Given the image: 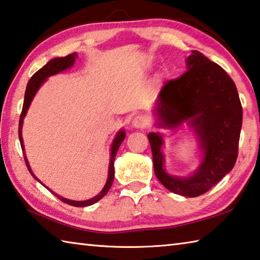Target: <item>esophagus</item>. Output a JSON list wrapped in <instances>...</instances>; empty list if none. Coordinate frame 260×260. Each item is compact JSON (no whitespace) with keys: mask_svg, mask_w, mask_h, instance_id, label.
<instances>
[{"mask_svg":"<svg viewBox=\"0 0 260 260\" xmlns=\"http://www.w3.org/2000/svg\"><path fill=\"white\" fill-rule=\"evenodd\" d=\"M146 125H148V119L144 116H136L132 120V126L135 127V128H144Z\"/></svg>","mask_w":260,"mask_h":260,"instance_id":"34e87169","label":"esophagus"}]
</instances>
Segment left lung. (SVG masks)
I'll return each instance as SVG.
<instances>
[{
	"label": "left lung",
	"mask_w": 260,
	"mask_h": 260,
	"mask_svg": "<svg viewBox=\"0 0 260 260\" xmlns=\"http://www.w3.org/2000/svg\"><path fill=\"white\" fill-rule=\"evenodd\" d=\"M186 72L168 81L155 106L157 128L177 129L186 124L196 134L201 161L188 176H174L165 168L164 134H148L154 174L169 191L187 198L204 194L234 167L242 127V106L237 86L225 70L192 51Z\"/></svg>",
	"instance_id": "1"
}]
</instances>
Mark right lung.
Segmentation results:
<instances>
[{"label": "right lung", "mask_w": 260, "mask_h": 260, "mask_svg": "<svg viewBox=\"0 0 260 260\" xmlns=\"http://www.w3.org/2000/svg\"><path fill=\"white\" fill-rule=\"evenodd\" d=\"M76 58H77V53L75 52V53H72V54H69L67 56H63V58H54V59L50 60L49 62L44 66V67H42L39 70V72H36L34 75H32L31 78L29 79V82H28V84H27V87H26L25 100H23V106H22V111H21V115H20V120H19V132H18L19 140H20L22 152H23V154H25V161H26L28 171H29V173L31 174V176L34 177L37 182H40L42 185H44V184L42 183L40 179L34 175V173H32V171H31V168L29 166V162H28V159H27L26 153H25V145H23V140H22L23 118H25L26 115H27V111H28V109H29L32 99H34L37 91H39L40 87L44 84L46 79H48L50 76H53V75H56V74H59L61 72H63V70H67L69 68H72L74 63H75V61H76ZM125 136H126L125 129L121 128L120 131H118V133L116 134L114 141H112L111 149H110V161H109V172H108V179L106 182V185L103 186L101 192L99 193L98 196L93 197L88 200L75 201V200L66 199V198L56 194V193L53 192V191H51L48 186H45V185L44 186L48 188V190H50L52 193H53L54 196H56L58 199H60L61 201H63L64 204H68V205L74 206V207H87V206L94 205L95 202H98L99 200L102 199V198L107 194L108 191L110 190V187L112 185V182H114V177H115V167H114L115 158H116L118 149H119V146L122 143V141L125 140Z\"/></svg>", "instance_id": "obj_1"}]
</instances>
